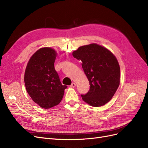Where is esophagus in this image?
Wrapping results in <instances>:
<instances>
[{
  "mask_svg": "<svg viewBox=\"0 0 148 148\" xmlns=\"http://www.w3.org/2000/svg\"><path fill=\"white\" fill-rule=\"evenodd\" d=\"M75 86H76L75 83H71V84L70 85V87H71V88H75Z\"/></svg>",
  "mask_w": 148,
  "mask_h": 148,
  "instance_id": "obj_1",
  "label": "esophagus"
}]
</instances>
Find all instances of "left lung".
<instances>
[{
	"instance_id": "obj_1",
	"label": "left lung",
	"mask_w": 148,
	"mask_h": 148,
	"mask_svg": "<svg viewBox=\"0 0 148 148\" xmlns=\"http://www.w3.org/2000/svg\"><path fill=\"white\" fill-rule=\"evenodd\" d=\"M73 56L82 62V68L90 84L83 100L93 107L109 102L119 86L120 69L117 58L109 49L96 43L78 47Z\"/></svg>"
}]
</instances>
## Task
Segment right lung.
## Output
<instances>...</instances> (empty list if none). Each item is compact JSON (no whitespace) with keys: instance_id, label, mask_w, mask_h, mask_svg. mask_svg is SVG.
<instances>
[{"instance_id":"1","label":"right lung","mask_w":148,"mask_h":148,"mask_svg":"<svg viewBox=\"0 0 148 148\" xmlns=\"http://www.w3.org/2000/svg\"><path fill=\"white\" fill-rule=\"evenodd\" d=\"M57 53L51 47L39 49L31 57L26 67V89L33 101L49 109L61 102L67 86L62 85L54 68Z\"/></svg>"}]
</instances>
